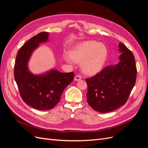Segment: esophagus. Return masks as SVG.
Here are the masks:
<instances>
[{"label":"esophagus","mask_w":148,"mask_h":148,"mask_svg":"<svg viewBox=\"0 0 148 148\" xmlns=\"http://www.w3.org/2000/svg\"><path fill=\"white\" fill-rule=\"evenodd\" d=\"M74 79L75 80V81H79V80L82 79V77L80 75H76Z\"/></svg>","instance_id":"esophagus-1"}]
</instances>
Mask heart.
I'll return each mask as SVG.
<instances>
[{
  "mask_svg": "<svg viewBox=\"0 0 148 148\" xmlns=\"http://www.w3.org/2000/svg\"><path fill=\"white\" fill-rule=\"evenodd\" d=\"M71 60L82 63V69L88 75H95L102 69L107 57V49L104 44L95 41H88L76 46L69 53ZM66 60L70 62L69 57Z\"/></svg>",
  "mask_w": 148,
  "mask_h": 148,
  "instance_id": "obj_1",
  "label": "heart"
}]
</instances>
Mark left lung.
Wrapping results in <instances>:
<instances>
[{"mask_svg":"<svg viewBox=\"0 0 148 148\" xmlns=\"http://www.w3.org/2000/svg\"><path fill=\"white\" fill-rule=\"evenodd\" d=\"M119 46L122 53L117 65L107 66L94 77L86 78L87 102L101 113L124 105L136 83L137 70L133 53L122 42Z\"/></svg>","mask_w":148,"mask_h":148,"instance_id":"obj_1","label":"left lung"}]
</instances>
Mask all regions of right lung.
Segmentation results:
<instances>
[{"label":"right lung","instance_id":"1","mask_svg":"<svg viewBox=\"0 0 148 148\" xmlns=\"http://www.w3.org/2000/svg\"><path fill=\"white\" fill-rule=\"evenodd\" d=\"M49 33L41 32L25 42L18 52L14 78L21 97L26 104L38 110H49L59 103L62 92L73 82L74 73H61L55 70L36 76L27 67L31 53L39 44L47 41Z\"/></svg>","mask_w":148,"mask_h":148}]
</instances>
